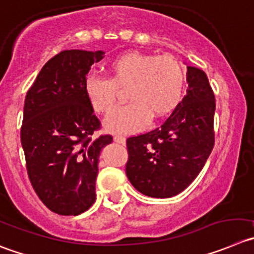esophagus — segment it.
I'll list each match as a JSON object with an SVG mask.
<instances>
[{
	"label": "esophagus",
	"instance_id": "obj_1",
	"mask_svg": "<svg viewBox=\"0 0 254 254\" xmlns=\"http://www.w3.org/2000/svg\"><path fill=\"white\" fill-rule=\"evenodd\" d=\"M114 141H116V143L123 144V145H124L125 138H124V136H122V135H116V136H114Z\"/></svg>",
	"mask_w": 254,
	"mask_h": 254
}]
</instances>
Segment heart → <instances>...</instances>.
I'll list each match as a JSON object with an SVG mask.
<instances>
[{"label": "heart", "mask_w": 254, "mask_h": 254, "mask_svg": "<svg viewBox=\"0 0 254 254\" xmlns=\"http://www.w3.org/2000/svg\"><path fill=\"white\" fill-rule=\"evenodd\" d=\"M110 79L91 75L85 80V95L96 113L109 114L116 103V87L125 89L127 106L114 111L105 127L114 134L139 131L154 119L172 113L183 98L186 75L181 63L170 55L125 52L108 65Z\"/></svg>", "instance_id": "1"}]
</instances>
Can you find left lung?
Instances as JSON below:
<instances>
[{"label": "left lung", "mask_w": 254, "mask_h": 254, "mask_svg": "<svg viewBox=\"0 0 254 254\" xmlns=\"http://www.w3.org/2000/svg\"><path fill=\"white\" fill-rule=\"evenodd\" d=\"M188 90L160 127L127 140V175L151 198H172L196 178L214 145L215 100L200 68L187 66Z\"/></svg>", "instance_id": "obj_1"}]
</instances>
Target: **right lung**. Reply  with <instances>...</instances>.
<instances>
[{
    "instance_id": "obj_1",
    "label": "right lung",
    "mask_w": 254,
    "mask_h": 254,
    "mask_svg": "<svg viewBox=\"0 0 254 254\" xmlns=\"http://www.w3.org/2000/svg\"><path fill=\"white\" fill-rule=\"evenodd\" d=\"M105 52L65 50L50 59L30 87L23 106L21 144L31 184L42 203L61 215H79L95 203L101 149L110 135L100 127L85 95L94 63Z\"/></svg>"
}]
</instances>
